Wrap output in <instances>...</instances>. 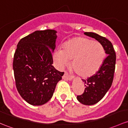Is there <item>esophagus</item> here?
<instances>
[{
  "instance_id": "esophagus-1",
  "label": "esophagus",
  "mask_w": 128,
  "mask_h": 128,
  "mask_svg": "<svg viewBox=\"0 0 128 128\" xmlns=\"http://www.w3.org/2000/svg\"><path fill=\"white\" fill-rule=\"evenodd\" d=\"M62 78L66 79V80H72V78H73V76H72V75L68 74V72H65V73H64V74L62 76Z\"/></svg>"
}]
</instances>
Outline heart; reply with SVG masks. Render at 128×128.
Returning a JSON list of instances; mask_svg holds the SVG:
<instances>
[{"label":"heart","mask_w":128,"mask_h":128,"mask_svg":"<svg viewBox=\"0 0 128 128\" xmlns=\"http://www.w3.org/2000/svg\"><path fill=\"white\" fill-rule=\"evenodd\" d=\"M105 56L101 44L85 37H76L66 43L63 50L56 51L54 60L60 68L66 66L72 60L74 70L82 77H89L100 69Z\"/></svg>","instance_id":"1"}]
</instances>
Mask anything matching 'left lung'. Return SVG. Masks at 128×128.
<instances>
[{"label": "left lung", "instance_id": "left-lung-1", "mask_svg": "<svg viewBox=\"0 0 128 128\" xmlns=\"http://www.w3.org/2000/svg\"><path fill=\"white\" fill-rule=\"evenodd\" d=\"M84 34L98 40L108 55L95 74L86 80H82L85 84V89L82 95L77 96V100L84 105L91 106L100 101L111 87L115 72L116 54L112 43L106 37L94 32Z\"/></svg>", "mask_w": 128, "mask_h": 128}]
</instances>
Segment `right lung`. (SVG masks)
I'll use <instances>...</instances> for the list:
<instances>
[{"instance_id":"right-lung-1","label":"right lung","mask_w":128,"mask_h":128,"mask_svg":"<svg viewBox=\"0 0 128 128\" xmlns=\"http://www.w3.org/2000/svg\"><path fill=\"white\" fill-rule=\"evenodd\" d=\"M56 33L52 29L36 30L17 45L13 62L16 86L22 99L32 106L46 103L64 75L52 66Z\"/></svg>"}]
</instances>
